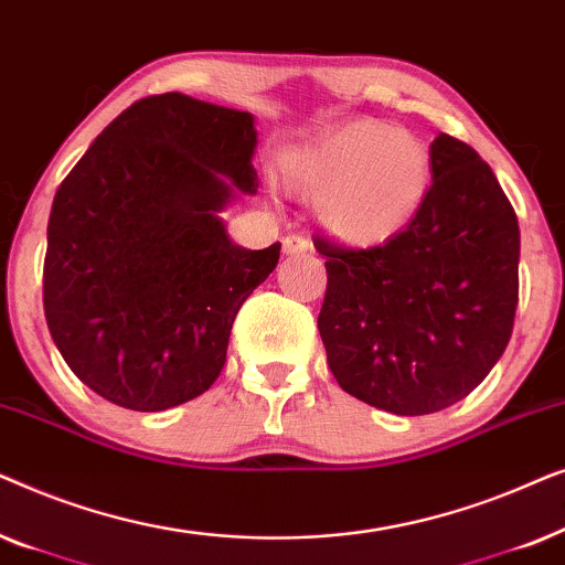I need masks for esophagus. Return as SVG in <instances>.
<instances>
[{
  "instance_id": "34e87169",
  "label": "esophagus",
  "mask_w": 565,
  "mask_h": 565,
  "mask_svg": "<svg viewBox=\"0 0 565 565\" xmlns=\"http://www.w3.org/2000/svg\"><path fill=\"white\" fill-rule=\"evenodd\" d=\"M311 252V242L303 236H285L282 238V254L285 257H303V254Z\"/></svg>"
}]
</instances>
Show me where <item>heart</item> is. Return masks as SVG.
Listing matches in <instances>:
<instances>
[{"label":"heart","instance_id":"obj_1","mask_svg":"<svg viewBox=\"0 0 565 565\" xmlns=\"http://www.w3.org/2000/svg\"><path fill=\"white\" fill-rule=\"evenodd\" d=\"M282 180L316 200V221L334 242L373 249L398 236L431 188L427 143L406 128L350 120L285 157Z\"/></svg>","mask_w":565,"mask_h":565}]
</instances>
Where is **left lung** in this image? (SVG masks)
<instances>
[{
	"instance_id": "obj_1",
	"label": "left lung",
	"mask_w": 565,
	"mask_h": 565,
	"mask_svg": "<svg viewBox=\"0 0 565 565\" xmlns=\"http://www.w3.org/2000/svg\"><path fill=\"white\" fill-rule=\"evenodd\" d=\"M431 188L383 246L319 238V334L337 383L398 416L466 398L504 354L520 292V226L491 167L458 138L429 146Z\"/></svg>"
}]
</instances>
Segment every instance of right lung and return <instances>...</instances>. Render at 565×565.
Here are the masks:
<instances>
[{"instance_id":"right-lung-1","label":"right lung","mask_w":565,"mask_h":565,"mask_svg":"<svg viewBox=\"0 0 565 565\" xmlns=\"http://www.w3.org/2000/svg\"><path fill=\"white\" fill-rule=\"evenodd\" d=\"M254 115L182 92L122 110L61 182L43 306L61 358L122 408L205 393L231 327L280 259L234 244L221 213L259 188Z\"/></svg>"}]
</instances>
